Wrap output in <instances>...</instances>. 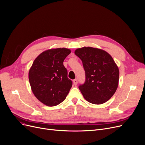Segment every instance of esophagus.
<instances>
[{
    "label": "esophagus",
    "instance_id": "1",
    "mask_svg": "<svg viewBox=\"0 0 145 145\" xmlns=\"http://www.w3.org/2000/svg\"><path fill=\"white\" fill-rule=\"evenodd\" d=\"M73 82L74 85H75V86L77 85V84H78V79H74L73 81Z\"/></svg>",
    "mask_w": 145,
    "mask_h": 145
}]
</instances>
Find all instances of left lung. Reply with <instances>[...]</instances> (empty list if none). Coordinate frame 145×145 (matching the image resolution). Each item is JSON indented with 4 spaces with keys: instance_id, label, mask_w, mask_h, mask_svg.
I'll list each match as a JSON object with an SVG mask.
<instances>
[{
    "instance_id": "1",
    "label": "left lung",
    "mask_w": 145,
    "mask_h": 145,
    "mask_svg": "<svg viewBox=\"0 0 145 145\" xmlns=\"http://www.w3.org/2000/svg\"><path fill=\"white\" fill-rule=\"evenodd\" d=\"M75 55L82 61L85 82L79 85L85 99L100 105L109 101L118 86L119 71L112 57L106 51L92 47L79 48Z\"/></svg>"
}]
</instances>
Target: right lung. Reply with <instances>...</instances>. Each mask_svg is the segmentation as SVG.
I'll return each mask as SVG.
<instances>
[{
    "label": "right lung",
    "instance_id": "add662e5",
    "mask_svg": "<svg viewBox=\"0 0 145 145\" xmlns=\"http://www.w3.org/2000/svg\"><path fill=\"white\" fill-rule=\"evenodd\" d=\"M71 52L66 48L46 50L35 59L30 69L29 80L32 92L45 105L60 104L69 92L72 82L67 78L63 63Z\"/></svg>",
    "mask_w": 145,
    "mask_h": 145
}]
</instances>
